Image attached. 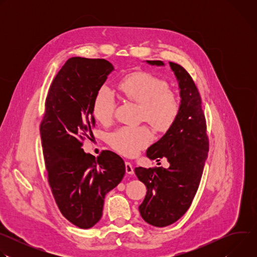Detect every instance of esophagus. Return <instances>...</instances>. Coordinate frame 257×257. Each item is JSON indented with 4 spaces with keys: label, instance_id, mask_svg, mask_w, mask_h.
<instances>
[{
    "label": "esophagus",
    "instance_id": "1",
    "mask_svg": "<svg viewBox=\"0 0 257 257\" xmlns=\"http://www.w3.org/2000/svg\"><path fill=\"white\" fill-rule=\"evenodd\" d=\"M125 169H126V173L129 175H133L134 174V169L133 166L130 162H126L125 163Z\"/></svg>",
    "mask_w": 257,
    "mask_h": 257
}]
</instances>
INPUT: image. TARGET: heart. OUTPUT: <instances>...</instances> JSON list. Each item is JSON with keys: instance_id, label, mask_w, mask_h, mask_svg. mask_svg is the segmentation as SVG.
Wrapping results in <instances>:
<instances>
[{"instance_id": "obj_1", "label": "heart", "mask_w": 257, "mask_h": 257, "mask_svg": "<svg viewBox=\"0 0 257 257\" xmlns=\"http://www.w3.org/2000/svg\"><path fill=\"white\" fill-rule=\"evenodd\" d=\"M120 90L129 99L140 103L142 120H148L157 130L168 131L177 121L181 104L178 95L169 84L146 72H134L122 78ZM116 108L114 91L101 85L94 96L92 111L95 119L106 124L113 119ZM154 138L149 126H123L108 135V144L121 155L136 156Z\"/></svg>"}]
</instances>
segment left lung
<instances>
[{
  "label": "left lung",
  "instance_id": "obj_1",
  "mask_svg": "<svg viewBox=\"0 0 257 257\" xmlns=\"http://www.w3.org/2000/svg\"><path fill=\"white\" fill-rule=\"evenodd\" d=\"M164 66L162 61H146ZM180 88L181 109L175 124L146 152L151 160L166 158L170 167L135 168L134 172L148 189L139 212L155 227H167L184 214L197 192L208 154L206 122L201 97L189 73L170 62Z\"/></svg>",
  "mask_w": 257,
  "mask_h": 257
}]
</instances>
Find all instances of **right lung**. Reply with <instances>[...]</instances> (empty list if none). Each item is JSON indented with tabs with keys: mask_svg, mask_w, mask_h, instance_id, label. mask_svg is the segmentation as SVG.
<instances>
[{
	"mask_svg": "<svg viewBox=\"0 0 257 257\" xmlns=\"http://www.w3.org/2000/svg\"><path fill=\"white\" fill-rule=\"evenodd\" d=\"M113 70L104 59L70 58L51 84L41 123L45 164L56 203L68 221L81 229L99 221L105 194L119 184L126 171L122 158L111 151H102L95 159L81 149L95 124V93Z\"/></svg>",
	"mask_w": 257,
	"mask_h": 257,
	"instance_id": "obj_1",
	"label": "right lung"
}]
</instances>
